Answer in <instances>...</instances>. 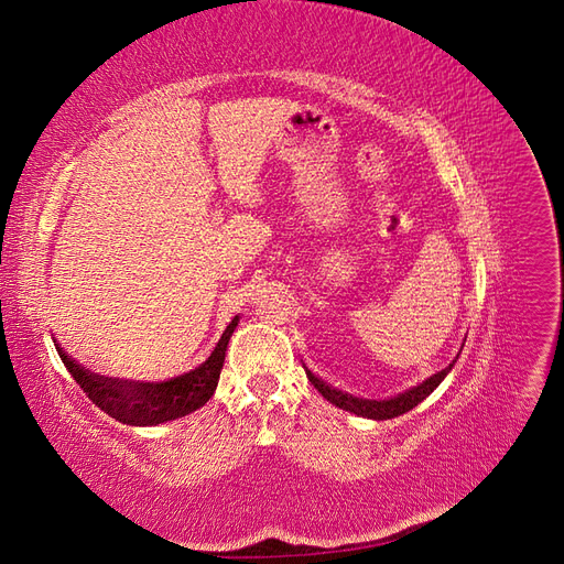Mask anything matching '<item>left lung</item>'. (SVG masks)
I'll return each instance as SVG.
<instances>
[{"label":"left lung","mask_w":564,"mask_h":564,"mask_svg":"<svg viewBox=\"0 0 564 564\" xmlns=\"http://www.w3.org/2000/svg\"><path fill=\"white\" fill-rule=\"evenodd\" d=\"M456 360H458V355L449 362V367H445L442 371L433 373V377H429L423 383H419V386H414V388H409V390H404V392H398V395L386 398V400H367V398L350 395V392L338 390V388L329 386L327 381H322L319 377H315V373H313L308 367H305V373H308L311 383L322 392V398L327 400V402H332V404H336L338 409H344V412L357 414V416H362V419L386 421V419H395V416H400V414L412 412V409H414L416 404H421L442 381H445V377L452 371V367H454Z\"/></svg>","instance_id":"8db88e82"}]
</instances>
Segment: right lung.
I'll return each instance as SVG.
<instances>
[{"label":"right lung","instance_id":"obj_1","mask_svg":"<svg viewBox=\"0 0 564 564\" xmlns=\"http://www.w3.org/2000/svg\"><path fill=\"white\" fill-rule=\"evenodd\" d=\"M237 322H240V315L232 317L224 336L218 338L216 348L199 367L166 381H133L119 377H104V373H94L91 369L82 367L73 355H67L61 348L56 338L54 346L65 369L73 373V379L79 383V388L87 392L89 400L104 409L108 416L127 425H160L166 421L181 419L185 414H193L195 409L209 402L218 386L228 340L237 329Z\"/></svg>","mask_w":564,"mask_h":564}]
</instances>
